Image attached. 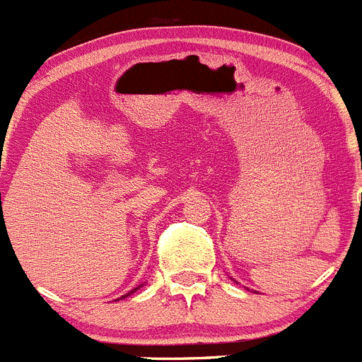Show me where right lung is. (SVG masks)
Wrapping results in <instances>:
<instances>
[{
	"instance_id": "1",
	"label": "right lung",
	"mask_w": 362,
	"mask_h": 362,
	"mask_svg": "<svg viewBox=\"0 0 362 362\" xmlns=\"http://www.w3.org/2000/svg\"><path fill=\"white\" fill-rule=\"evenodd\" d=\"M0 195H1V194H0ZM139 288H140V286H139ZM139 288H135V290H139ZM135 290H132V291H129V293H133V291H135ZM129 293L124 295V297H129ZM124 297H122V298H124Z\"/></svg>"
}]
</instances>
